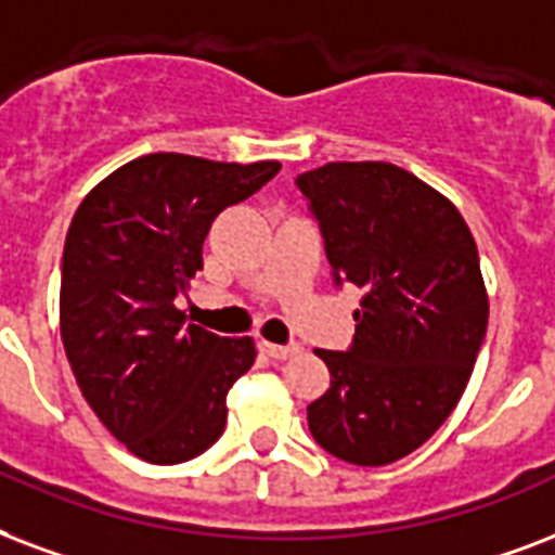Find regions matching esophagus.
Returning <instances> with one entry per match:
<instances>
[{
    "label": "esophagus",
    "mask_w": 555,
    "mask_h": 555,
    "mask_svg": "<svg viewBox=\"0 0 555 555\" xmlns=\"http://www.w3.org/2000/svg\"><path fill=\"white\" fill-rule=\"evenodd\" d=\"M260 350H263L269 359H278V362H283V359H292V356H298L300 353V345H272V341H263L260 345Z\"/></svg>",
    "instance_id": "34e87169"
}]
</instances>
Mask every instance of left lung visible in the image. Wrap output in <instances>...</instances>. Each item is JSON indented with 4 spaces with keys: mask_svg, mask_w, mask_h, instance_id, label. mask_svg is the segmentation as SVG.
<instances>
[{
    "mask_svg": "<svg viewBox=\"0 0 555 555\" xmlns=\"http://www.w3.org/2000/svg\"><path fill=\"white\" fill-rule=\"evenodd\" d=\"M298 191L336 286L353 283V345L318 350L330 388L309 431L338 461L388 466L420 449L461 402L487 336L478 246L461 210L388 162H330Z\"/></svg>",
    "mask_w": 555,
    "mask_h": 555,
    "instance_id": "obj_1",
    "label": "left lung"
}]
</instances>
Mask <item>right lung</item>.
<instances>
[{
	"label": "right lung",
	"instance_id": "right-lung-1",
	"mask_svg": "<svg viewBox=\"0 0 555 555\" xmlns=\"http://www.w3.org/2000/svg\"><path fill=\"white\" fill-rule=\"evenodd\" d=\"M278 170L150 153L106 176L72 219L60 336L86 402L141 461H191L225 428V397L255 364V341L184 324L176 298L202 269L219 210Z\"/></svg>",
	"mask_w": 555,
	"mask_h": 555
}]
</instances>
